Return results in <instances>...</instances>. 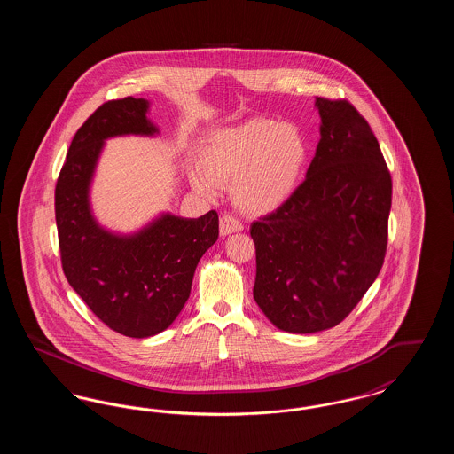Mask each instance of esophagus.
Wrapping results in <instances>:
<instances>
[{"mask_svg": "<svg viewBox=\"0 0 454 454\" xmlns=\"http://www.w3.org/2000/svg\"><path fill=\"white\" fill-rule=\"evenodd\" d=\"M241 230H243V224L238 221L237 217L231 216V215L221 216V221H219V233H221L223 237L231 235V233H238V231H241Z\"/></svg>", "mask_w": 454, "mask_h": 454, "instance_id": "1", "label": "esophagus"}]
</instances>
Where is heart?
<instances>
[{"instance_id": "b5f03b06", "label": "heart", "mask_w": 454, "mask_h": 454, "mask_svg": "<svg viewBox=\"0 0 454 454\" xmlns=\"http://www.w3.org/2000/svg\"><path fill=\"white\" fill-rule=\"evenodd\" d=\"M309 146L302 130L270 117H252L219 129L200 152V168L191 170L199 194L215 197L230 185L238 207L269 215L296 194L308 165Z\"/></svg>"}]
</instances>
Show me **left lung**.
Listing matches in <instances>:
<instances>
[{
    "instance_id": "1",
    "label": "left lung",
    "mask_w": 454,
    "mask_h": 454,
    "mask_svg": "<svg viewBox=\"0 0 454 454\" xmlns=\"http://www.w3.org/2000/svg\"><path fill=\"white\" fill-rule=\"evenodd\" d=\"M320 143L281 209L250 226L263 315L291 333L340 324L378 278L388 245L391 175L366 119L317 97Z\"/></svg>"
}]
</instances>
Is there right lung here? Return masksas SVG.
Segmentation results:
<instances>
[{"mask_svg":"<svg viewBox=\"0 0 454 454\" xmlns=\"http://www.w3.org/2000/svg\"><path fill=\"white\" fill-rule=\"evenodd\" d=\"M150 102L126 97L97 108L74 134L56 184V224L66 279L117 333L167 330L189 300L195 267L219 235V217L161 215L134 235H115L91 215L90 185L104 141L153 136Z\"/></svg>","mask_w":454,"mask_h":454,"instance_id":"add662e5","label":"right lung"}]
</instances>
